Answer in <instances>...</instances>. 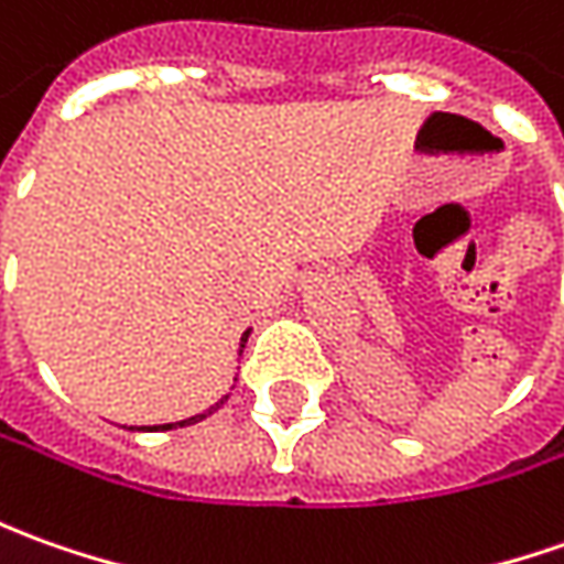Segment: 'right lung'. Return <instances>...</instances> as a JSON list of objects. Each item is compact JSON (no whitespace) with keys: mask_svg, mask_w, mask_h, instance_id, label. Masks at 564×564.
Instances as JSON below:
<instances>
[{"mask_svg":"<svg viewBox=\"0 0 564 564\" xmlns=\"http://www.w3.org/2000/svg\"><path fill=\"white\" fill-rule=\"evenodd\" d=\"M247 336H250V333H243V339H240V351H243V346H247ZM225 401H228V394H225V398L218 401L216 408H209L206 413H197V416H191V420H182V423H166V426H153V429H178V426H187V423H197V420H203V416H209L213 411H218V408H221ZM153 429H151V432H153Z\"/></svg>","mask_w":564,"mask_h":564,"instance_id":"right-lung-1","label":"right lung"}]
</instances>
